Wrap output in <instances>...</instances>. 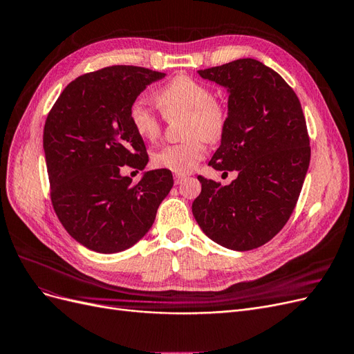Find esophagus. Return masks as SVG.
Listing matches in <instances>:
<instances>
[{
    "mask_svg": "<svg viewBox=\"0 0 354 354\" xmlns=\"http://www.w3.org/2000/svg\"><path fill=\"white\" fill-rule=\"evenodd\" d=\"M185 180H186V176H181V174H176V176H174L176 185H181V183H183Z\"/></svg>",
    "mask_w": 354,
    "mask_h": 354,
    "instance_id": "1",
    "label": "esophagus"
}]
</instances>
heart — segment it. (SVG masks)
I'll list each match as a JSON object with an SVG mask.
<instances>
[{
	"mask_svg": "<svg viewBox=\"0 0 354 354\" xmlns=\"http://www.w3.org/2000/svg\"><path fill=\"white\" fill-rule=\"evenodd\" d=\"M155 102L167 120L186 116V143L165 146L153 155V164L176 174H187L194 169L205 153V147L198 137L214 142L221 136L226 115L221 106L214 100L211 90L189 77H177L155 94ZM130 124L143 140L155 142L160 134L158 115L142 102L136 100L130 106Z\"/></svg>",
	"mask_w": 354,
	"mask_h": 354,
	"instance_id": "b5f03b06",
	"label": "heart"
}]
</instances>
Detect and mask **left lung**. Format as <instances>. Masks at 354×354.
I'll use <instances>...</instances> for the list:
<instances>
[{
  "label": "left lung",
  "instance_id": "1",
  "mask_svg": "<svg viewBox=\"0 0 354 354\" xmlns=\"http://www.w3.org/2000/svg\"><path fill=\"white\" fill-rule=\"evenodd\" d=\"M198 73L229 94L209 165L238 171V177L221 186L199 176L202 190L192 212L202 232L224 248H259L291 217L307 174L310 140L301 103L279 73L255 59Z\"/></svg>",
  "mask_w": 354,
  "mask_h": 354
}]
</instances>
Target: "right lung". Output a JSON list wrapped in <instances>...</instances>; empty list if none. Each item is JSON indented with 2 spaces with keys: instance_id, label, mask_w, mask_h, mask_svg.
Listing matches in <instances>:
<instances>
[{
  "instance_id": "add662e5",
  "label": "right lung",
  "mask_w": 354,
  "mask_h": 354,
  "mask_svg": "<svg viewBox=\"0 0 354 354\" xmlns=\"http://www.w3.org/2000/svg\"><path fill=\"white\" fill-rule=\"evenodd\" d=\"M165 73L109 66L73 80L47 116L44 146L51 202L71 236L95 252L130 248L152 227L174 185L171 171H144L139 183L124 165L145 169L146 146L130 124V106Z\"/></svg>"
}]
</instances>
